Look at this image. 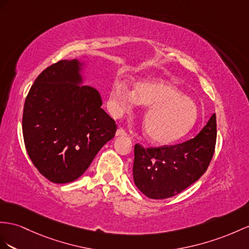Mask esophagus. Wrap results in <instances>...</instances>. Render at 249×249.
<instances>
[{
	"instance_id": "obj_1",
	"label": "esophagus",
	"mask_w": 249,
	"mask_h": 249,
	"mask_svg": "<svg viewBox=\"0 0 249 249\" xmlns=\"http://www.w3.org/2000/svg\"><path fill=\"white\" fill-rule=\"evenodd\" d=\"M116 136H127V132L123 128H119L116 132Z\"/></svg>"
}]
</instances>
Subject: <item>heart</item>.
Masks as SVG:
<instances>
[{
  "mask_svg": "<svg viewBox=\"0 0 249 249\" xmlns=\"http://www.w3.org/2000/svg\"><path fill=\"white\" fill-rule=\"evenodd\" d=\"M138 103L147 106L143 116L145 136L157 144H169L193 129L199 117L196 102L164 81H140L130 89L124 81L111 85L109 109L114 117L129 112Z\"/></svg>",
  "mask_w": 249,
  "mask_h": 249,
  "instance_id": "1",
  "label": "heart"
}]
</instances>
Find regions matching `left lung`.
Wrapping results in <instances>:
<instances>
[{
  "instance_id": "1",
  "label": "left lung",
  "mask_w": 249,
  "mask_h": 249,
  "mask_svg": "<svg viewBox=\"0 0 249 249\" xmlns=\"http://www.w3.org/2000/svg\"><path fill=\"white\" fill-rule=\"evenodd\" d=\"M216 140L215 113L188 141L161 147L135 146L132 174L136 186L150 199H167L194 184L212 161Z\"/></svg>"
}]
</instances>
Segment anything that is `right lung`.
I'll return each instance as SVG.
<instances>
[{
  "instance_id": "right-lung-1",
  "label": "right lung",
  "mask_w": 249,
  "mask_h": 249,
  "mask_svg": "<svg viewBox=\"0 0 249 249\" xmlns=\"http://www.w3.org/2000/svg\"><path fill=\"white\" fill-rule=\"evenodd\" d=\"M84 64L62 60L39 74L25 100V147L40 174L56 184L80 178L114 137V120L97 89L83 85Z\"/></svg>"
}]
</instances>
